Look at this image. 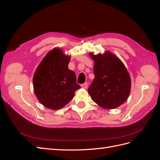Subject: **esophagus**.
Instances as JSON below:
<instances>
[{"label": "esophagus", "mask_w": 160, "mask_h": 160, "mask_svg": "<svg viewBox=\"0 0 160 160\" xmlns=\"http://www.w3.org/2000/svg\"><path fill=\"white\" fill-rule=\"evenodd\" d=\"M88 83H83V84H82V85H81V87L82 88H84V89H87L88 88Z\"/></svg>", "instance_id": "1"}]
</instances>
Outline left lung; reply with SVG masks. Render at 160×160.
<instances>
[{
	"instance_id": "1",
	"label": "left lung",
	"mask_w": 160,
	"mask_h": 160,
	"mask_svg": "<svg viewBox=\"0 0 160 160\" xmlns=\"http://www.w3.org/2000/svg\"><path fill=\"white\" fill-rule=\"evenodd\" d=\"M89 55L94 61L95 79L88 88V93L100 107L115 109L129 98L131 79L129 72L118 57L108 51Z\"/></svg>"
}]
</instances>
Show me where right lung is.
<instances>
[{"mask_svg": "<svg viewBox=\"0 0 160 160\" xmlns=\"http://www.w3.org/2000/svg\"><path fill=\"white\" fill-rule=\"evenodd\" d=\"M70 59L63 51L55 48L43 58L35 72L34 91L47 108L57 110L64 107L81 88L76 82L75 72L68 68Z\"/></svg>", "mask_w": 160, "mask_h": 160, "instance_id": "right-lung-1", "label": "right lung"}]
</instances>
